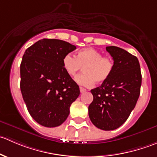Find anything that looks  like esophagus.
<instances>
[{"mask_svg": "<svg viewBox=\"0 0 157 157\" xmlns=\"http://www.w3.org/2000/svg\"><path fill=\"white\" fill-rule=\"evenodd\" d=\"M80 93H85V92L86 91V90L85 88L83 87H80Z\"/></svg>", "mask_w": 157, "mask_h": 157, "instance_id": "obj_1", "label": "esophagus"}]
</instances>
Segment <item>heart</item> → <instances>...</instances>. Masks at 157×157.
I'll list each match as a JSON object with an SVG mask.
<instances>
[{
    "label": "heart",
    "instance_id": "1",
    "mask_svg": "<svg viewBox=\"0 0 157 157\" xmlns=\"http://www.w3.org/2000/svg\"><path fill=\"white\" fill-rule=\"evenodd\" d=\"M63 67L70 76H74L84 67L83 72L76 76L75 81L81 86L90 87L96 82L106 81L114 69V61L109 57L93 48H83L77 56L66 54L62 59Z\"/></svg>",
    "mask_w": 157,
    "mask_h": 157
}]
</instances>
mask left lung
I'll use <instances>...</instances> for the list:
<instances>
[{"mask_svg": "<svg viewBox=\"0 0 157 157\" xmlns=\"http://www.w3.org/2000/svg\"><path fill=\"white\" fill-rule=\"evenodd\" d=\"M106 51L114 61L113 71L100 86L91 90L93 100L88 110L96 128L112 131L122 125L135 107L142 77L137 57L116 46Z\"/></svg>", "mask_w": 157, "mask_h": 157, "instance_id": "1", "label": "left lung"}]
</instances>
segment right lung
<instances>
[{
    "label": "right lung",
    "mask_w": 157,
    "mask_h": 157,
    "mask_svg": "<svg viewBox=\"0 0 157 157\" xmlns=\"http://www.w3.org/2000/svg\"><path fill=\"white\" fill-rule=\"evenodd\" d=\"M76 49L59 39H43L29 47L20 64V90L32 118L47 128L67 119L80 88L67 74L62 59Z\"/></svg>",
    "instance_id": "obj_1"
}]
</instances>
